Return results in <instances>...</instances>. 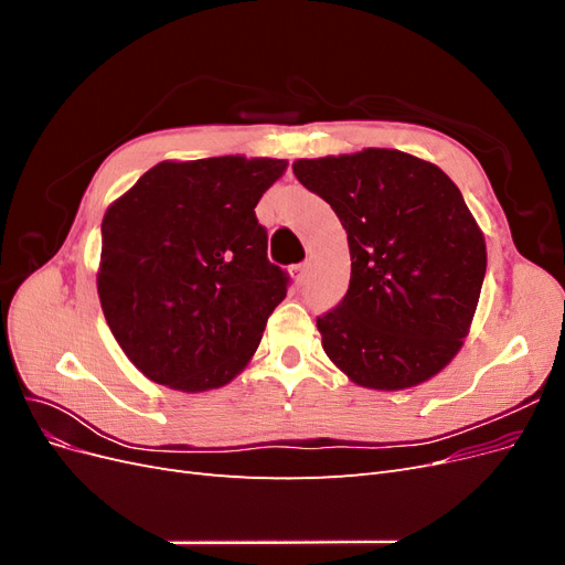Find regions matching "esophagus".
Instances as JSON below:
<instances>
[{"instance_id":"obj_1","label":"esophagus","mask_w":565,"mask_h":565,"mask_svg":"<svg viewBox=\"0 0 565 565\" xmlns=\"http://www.w3.org/2000/svg\"><path fill=\"white\" fill-rule=\"evenodd\" d=\"M306 264H295V266H289V276H292L297 282H301L303 280V276H306Z\"/></svg>"}]
</instances>
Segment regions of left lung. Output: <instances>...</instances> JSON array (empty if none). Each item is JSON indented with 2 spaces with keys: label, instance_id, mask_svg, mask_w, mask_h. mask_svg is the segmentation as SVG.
<instances>
[{
  "label": "left lung",
  "instance_id": "obj_1",
  "mask_svg": "<svg viewBox=\"0 0 565 565\" xmlns=\"http://www.w3.org/2000/svg\"><path fill=\"white\" fill-rule=\"evenodd\" d=\"M292 169L349 235V289L316 320L324 353L367 388L434 377L461 349L488 264L459 188L436 164L388 148Z\"/></svg>",
  "mask_w": 565,
  "mask_h": 565
}]
</instances>
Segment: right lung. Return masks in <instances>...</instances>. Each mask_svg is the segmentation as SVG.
Returning <instances> with one entry per match:
<instances>
[{
  "mask_svg": "<svg viewBox=\"0 0 565 565\" xmlns=\"http://www.w3.org/2000/svg\"><path fill=\"white\" fill-rule=\"evenodd\" d=\"M285 167L243 156L160 162L108 207L100 309L148 380L195 393L249 363L289 285L254 214Z\"/></svg>",
  "mask_w": 565,
  "mask_h": 565,
  "instance_id": "1",
  "label": "right lung"
}]
</instances>
